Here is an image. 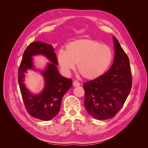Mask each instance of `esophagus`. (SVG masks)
I'll use <instances>...</instances> for the list:
<instances>
[{"instance_id": "obj_1", "label": "esophagus", "mask_w": 148, "mask_h": 148, "mask_svg": "<svg viewBox=\"0 0 148 148\" xmlns=\"http://www.w3.org/2000/svg\"><path fill=\"white\" fill-rule=\"evenodd\" d=\"M73 85L75 87L79 86V85H80V83L79 82H78V81H76V80H75V81L73 82Z\"/></svg>"}]
</instances>
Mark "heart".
Wrapping results in <instances>:
<instances>
[{"label": "heart", "mask_w": 148, "mask_h": 148, "mask_svg": "<svg viewBox=\"0 0 148 148\" xmlns=\"http://www.w3.org/2000/svg\"><path fill=\"white\" fill-rule=\"evenodd\" d=\"M114 59L112 48L97 40L84 38L75 40L60 49L57 62L63 72L69 74L77 64L79 73L88 79L100 77L108 70Z\"/></svg>", "instance_id": "1"}]
</instances>
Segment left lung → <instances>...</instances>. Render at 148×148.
Listing matches in <instances>:
<instances>
[{"label":"left lung","mask_w":148,"mask_h":148,"mask_svg":"<svg viewBox=\"0 0 148 148\" xmlns=\"http://www.w3.org/2000/svg\"><path fill=\"white\" fill-rule=\"evenodd\" d=\"M113 39L115 55L111 68L100 77L83 84L84 107L97 120L114 117L122 109L132 86L129 59L118 40L114 36Z\"/></svg>","instance_id":"left-lung-1"}]
</instances>
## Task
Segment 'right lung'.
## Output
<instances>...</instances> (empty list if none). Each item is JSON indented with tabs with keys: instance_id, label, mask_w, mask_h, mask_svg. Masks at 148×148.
<instances>
[{
	"instance_id": "add662e5",
	"label": "right lung",
	"mask_w": 148,
	"mask_h": 148,
	"mask_svg": "<svg viewBox=\"0 0 148 148\" xmlns=\"http://www.w3.org/2000/svg\"><path fill=\"white\" fill-rule=\"evenodd\" d=\"M54 49L51 44L36 41L30 43L25 49L18 71V81L25 108L32 117L42 120H50L59 112L62 98L72 86V80L61 76L58 71V62ZM42 54L51 62L47 70L42 72L45 79V87L38 95L31 94L25 88L24 73L33 69L32 56Z\"/></svg>"
}]
</instances>
